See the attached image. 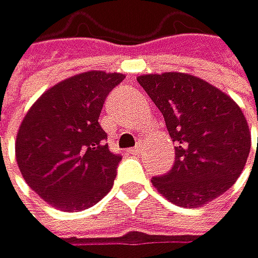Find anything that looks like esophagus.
Segmentation results:
<instances>
[{"label": "esophagus", "mask_w": 258, "mask_h": 258, "mask_svg": "<svg viewBox=\"0 0 258 258\" xmlns=\"http://www.w3.org/2000/svg\"><path fill=\"white\" fill-rule=\"evenodd\" d=\"M142 150H144V148H142V145L139 144V145H136L134 148H131V150H129V153H131V155H140V153H142Z\"/></svg>", "instance_id": "esophagus-1"}]
</instances>
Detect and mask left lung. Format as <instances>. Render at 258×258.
<instances>
[{"label":"left lung","mask_w":258,"mask_h":258,"mask_svg":"<svg viewBox=\"0 0 258 258\" xmlns=\"http://www.w3.org/2000/svg\"><path fill=\"white\" fill-rule=\"evenodd\" d=\"M137 81L177 144L172 169L151 178L158 191L182 208H198L223 195L242 172L250 151V132L241 108L191 75H144Z\"/></svg>","instance_id":"1"}]
</instances>
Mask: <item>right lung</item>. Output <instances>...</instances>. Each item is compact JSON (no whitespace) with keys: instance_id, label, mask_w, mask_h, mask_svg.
I'll return each instance as SVG.
<instances>
[{"instance_id":"obj_1","label":"right lung","mask_w":258,"mask_h":258,"mask_svg":"<svg viewBox=\"0 0 258 258\" xmlns=\"http://www.w3.org/2000/svg\"><path fill=\"white\" fill-rule=\"evenodd\" d=\"M119 73L87 72L55 84L20 124L16 158L33 191L60 211L97 204L113 186L119 153L107 144L99 116Z\"/></svg>"}]
</instances>
